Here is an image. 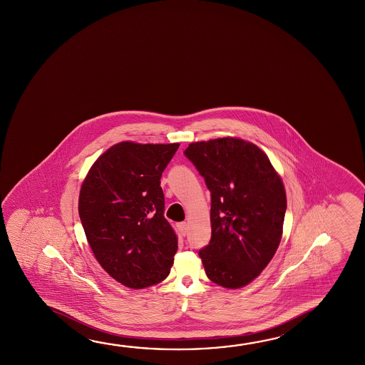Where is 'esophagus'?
<instances>
[{"instance_id": "1", "label": "esophagus", "mask_w": 365, "mask_h": 365, "mask_svg": "<svg viewBox=\"0 0 365 365\" xmlns=\"http://www.w3.org/2000/svg\"><path fill=\"white\" fill-rule=\"evenodd\" d=\"M177 227H178V230H180V235L185 237V234H187V224H185V222H178Z\"/></svg>"}]
</instances>
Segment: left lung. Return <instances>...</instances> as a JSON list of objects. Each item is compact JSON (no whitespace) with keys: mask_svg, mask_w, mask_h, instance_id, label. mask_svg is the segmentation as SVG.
Returning <instances> with one entry per match:
<instances>
[{"mask_svg":"<svg viewBox=\"0 0 365 365\" xmlns=\"http://www.w3.org/2000/svg\"><path fill=\"white\" fill-rule=\"evenodd\" d=\"M185 155L211 193V240L198 252L210 280L238 289L256 279L280 245L287 195L269 158L240 138L192 143Z\"/></svg>","mask_w":365,"mask_h":365,"instance_id":"1","label":"left lung"}]
</instances>
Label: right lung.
<instances>
[{"label": "right lung", "instance_id": "obj_1", "mask_svg": "<svg viewBox=\"0 0 365 365\" xmlns=\"http://www.w3.org/2000/svg\"><path fill=\"white\" fill-rule=\"evenodd\" d=\"M180 144L120 143L81 185L78 215L98 262L114 280L144 289L164 280L178 240L164 217L163 172Z\"/></svg>", "mask_w": 365, "mask_h": 365}]
</instances>
